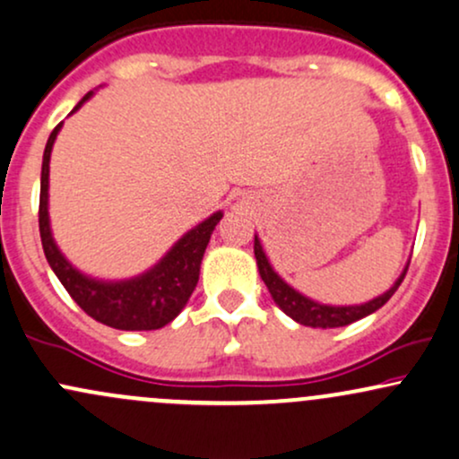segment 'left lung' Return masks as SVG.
Masks as SVG:
<instances>
[{
	"instance_id": "obj_1",
	"label": "left lung",
	"mask_w": 459,
	"mask_h": 459,
	"mask_svg": "<svg viewBox=\"0 0 459 459\" xmlns=\"http://www.w3.org/2000/svg\"><path fill=\"white\" fill-rule=\"evenodd\" d=\"M255 256H256V267H259V273L263 282L270 289L273 302L278 304V308L282 310L284 315H289L298 324L308 325V328H341V325H350L354 321L367 317V315L376 313L377 308H382L388 299L393 298V293L397 291L399 284H402L405 272H408L410 261L405 263L402 276L394 281V284L388 291H384L382 296L368 299L365 304H351V307H332V304H321L310 299L304 293H299L298 289H293L291 284L284 282L278 272L273 270L270 259H267L265 250H263L259 235H255Z\"/></svg>"
}]
</instances>
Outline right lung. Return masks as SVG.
Returning a JSON list of instances; mask_svg holds the SVG:
<instances>
[{
    "mask_svg": "<svg viewBox=\"0 0 459 459\" xmlns=\"http://www.w3.org/2000/svg\"><path fill=\"white\" fill-rule=\"evenodd\" d=\"M94 94L91 91L73 108L75 114ZM62 123L51 131L43 155V172H40V207L39 229L47 263L65 284L83 313L116 330H160L186 308L189 296L194 293L200 276V263L212 239L213 229L222 220V212H215L203 220L192 230H187L151 270L125 281H99L79 272L60 252L49 224V161L54 142L60 134Z\"/></svg>",
    "mask_w": 459,
    "mask_h": 459,
    "instance_id": "obj_1",
    "label": "right lung"
}]
</instances>
